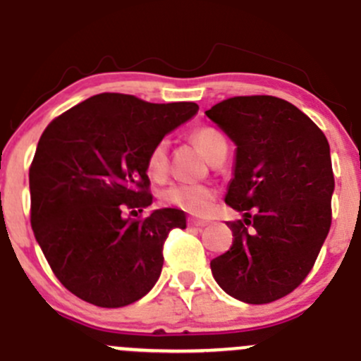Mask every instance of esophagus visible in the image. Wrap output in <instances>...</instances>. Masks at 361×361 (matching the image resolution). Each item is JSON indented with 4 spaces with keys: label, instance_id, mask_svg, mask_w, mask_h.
Instances as JSON below:
<instances>
[{
    "label": "esophagus",
    "instance_id": "1",
    "mask_svg": "<svg viewBox=\"0 0 361 361\" xmlns=\"http://www.w3.org/2000/svg\"><path fill=\"white\" fill-rule=\"evenodd\" d=\"M188 226L206 227V226H208V222H206V220H199V219H188Z\"/></svg>",
    "mask_w": 361,
    "mask_h": 361
}]
</instances>
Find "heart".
I'll list each match as a JSON object with an SVG mask.
<instances>
[{
  "label": "heart",
  "instance_id": "obj_1",
  "mask_svg": "<svg viewBox=\"0 0 361 361\" xmlns=\"http://www.w3.org/2000/svg\"><path fill=\"white\" fill-rule=\"evenodd\" d=\"M195 145L201 148L206 157L212 155L213 149L224 142V135L212 127H199L192 134ZM167 139L157 142L149 152L146 167H148L149 176L162 178L167 171ZM215 190L209 185L202 183H171L160 194V199L167 206L183 209V212L192 213V215H204L215 202Z\"/></svg>",
  "mask_w": 361,
  "mask_h": 361
}]
</instances>
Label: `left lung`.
<instances>
[{"instance_id":"1","label":"left lung","mask_w":361,"mask_h":361,"mask_svg":"<svg viewBox=\"0 0 361 361\" xmlns=\"http://www.w3.org/2000/svg\"><path fill=\"white\" fill-rule=\"evenodd\" d=\"M206 116L236 145L226 202L243 213L229 222L233 247L209 262L213 279L240 302H275L305 281L330 231V145L277 97H234Z\"/></svg>"}]
</instances>
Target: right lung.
I'll return each mask as SVG.
<instances>
[{"instance_id":"obj_1","label":"right lung","mask_w":361,"mask_h":361,"mask_svg":"<svg viewBox=\"0 0 361 361\" xmlns=\"http://www.w3.org/2000/svg\"><path fill=\"white\" fill-rule=\"evenodd\" d=\"M197 111L194 102L100 93L44 130L30 167L31 227L58 281L80 300L116 309L159 281L164 241L187 227L185 213L160 208L130 219L123 212L152 204L149 152Z\"/></svg>"}]
</instances>
